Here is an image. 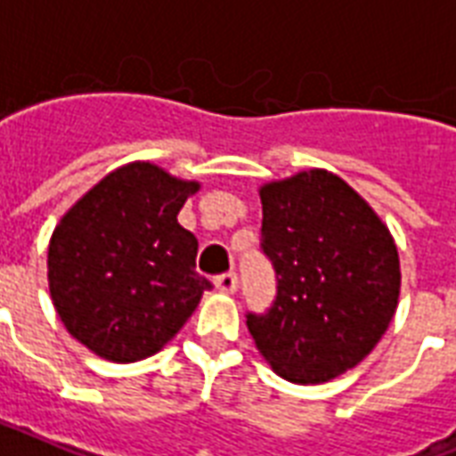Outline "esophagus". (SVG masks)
<instances>
[{"mask_svg": "<svg viewBox=\"0 0 456 456\" xmlns=\"http://www.w3.org/2000/svg\"><path fill=\"white\" fill-rule=\"evenodd\" d=\"M215 287L224 294H234L236 291V274L234 273H224L220 277H215Z\"/></svg>", "mask_w": 456, "mask_h": 456, "instance_id": "1", "label": "esophagus"}]
</instances>
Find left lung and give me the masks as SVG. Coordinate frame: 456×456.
<instances>
[{
    "label": "left lung",
    "mask_w": 456,
    "mask_h": 456,
    "mask_svg": "<svg viewBox=\"0 0 456 456\" xmlns=\"http://www.w3.org/2000/svg\"><path fill=\"white\" fill-rule=\"evenodd\" d=\"M260 248L277 297L246 315L253 342L280 378L318 385L359 366L397 311L399 256L375 210L328 169L260 186Z\"/></svg>",
    "instance_id": "left-lung-1"
}]
</instances>
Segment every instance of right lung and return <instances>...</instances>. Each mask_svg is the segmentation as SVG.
I'll use <instances>...</instances> for the list:
<instances>
[{
  "label": "right lung",
  "mask_w": 456,
  "mask_h": 456,
  "mask_svg": "<svg viewBox=\"0 0 456 456\" xmlns=\"http://www.w3.org/2000/svg\"><path fill=\"white\" fill-rule=\"evenodd\" d=\"M200 189L152 162L97 182L52 232L47 280L69 335L114 363L158 354L210 280L196 273L198 239L176 215Z\"/></svg>",
  "instance_id": "right-lung-1"
}]
</instances>
